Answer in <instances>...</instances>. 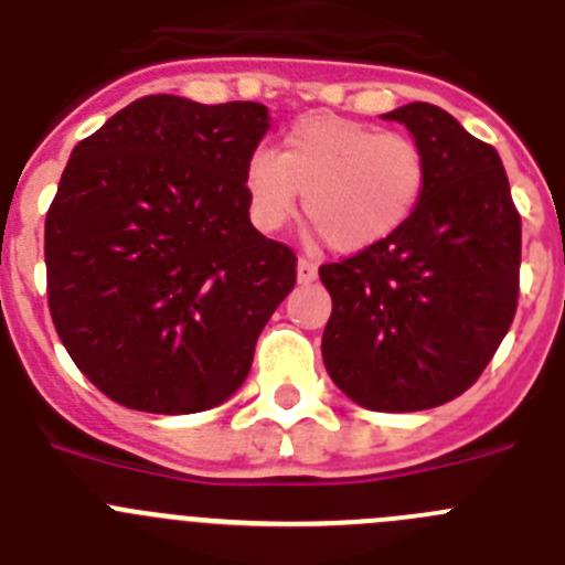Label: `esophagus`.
I'll use <instances>...</instances> for the list:
<instances>
[{
	"mask_svg": "<svg viewBox=\"0 0 565 565\" xmlns=\"http://www.w3.org/2000/svg\"><path fill=\"white\" fill-rule=\"evenodd\" d=\"M298 284H309L318 278V264L312 262V258H298Z\"/></svg>",
	"mask_w": 565,
	"mask_h": 565,
	"instance_id": "obj_1",
	"label": "esophagus"
}]
</instances>
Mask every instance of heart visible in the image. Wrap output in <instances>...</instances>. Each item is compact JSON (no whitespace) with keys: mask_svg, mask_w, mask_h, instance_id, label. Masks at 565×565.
Instances as JSON below:
<instances>
[{"mask_svg":"<svg viewBox=\"0 0 565 565\" xmlns=\"http://www.w3.org/2000/svg\"><path fill=\"white\" fill-rule=\"evenodd\" d=\"M428 182L419 146L332 111L307 115L284 135L281 151L256 149L245 194L258 231L273 233L298 207L338 253H363L414 216Z\"/></svg>","mask_w":565,"mask_h":565,"instance_id":"obj_1","label":"heart"}]
</instances>
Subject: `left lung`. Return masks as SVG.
I'll list each match as a JSON object with an SVG mask.
<instances>
[{
  "mask_svg": "<svg viewBox=\"0 0 565 565\" xmlns=\"http://www.w3.org/2000/svg\"><path fill=\"white\" fill-rule=\"evenodd\" d=\"M428 162L414 216L377 247L323 264L332 315L320 352L369 411L411 414L465 394L518 307L521 216L501 157L434 104L385 111Z\"/></svg>",
  "mask_w": 565,
  "mask_h": 565,
  "instance_id": "8db88e82",
  "label": "left lung"
}]
</instances>
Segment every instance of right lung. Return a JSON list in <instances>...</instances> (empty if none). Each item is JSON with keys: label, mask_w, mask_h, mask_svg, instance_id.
Instances as JSON below:
<instances>
[{"label": "right lung", "mask_w": 565, "mask_h": 565, "mask_svg": "<svg viewBox=\"0 0 565 565\" xmlns=\"http://www.w3.org/2000/svg\"><path fill=\"white\" fill-rule=\"evenodd\" d=\"M267 129L253 100L146 95L70 154L44 222L50 315L115 403L200 414L250 374L295 287V253L247 207L245 166Z\"/></svg>", "instance_id": "1"}]
</instances>
